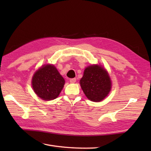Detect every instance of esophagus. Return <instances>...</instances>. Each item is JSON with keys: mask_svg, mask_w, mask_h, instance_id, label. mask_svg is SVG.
<instances>
[{"mask_svg": "<svg viewBox=\"0 0 151 151\" xmlns=\"http://www.w3.org/2000/svg\"><path fill=\"white\" fill-rule=\"evenodd\" d=\"M76 78H70V80H69V81H70V83H72V84H73V83H75V82H76Z\"/></svg>", "mask_w": 151, "mask_h": 151, "instance_id": "obj_1", "label": "esophagus"}]
</instances>
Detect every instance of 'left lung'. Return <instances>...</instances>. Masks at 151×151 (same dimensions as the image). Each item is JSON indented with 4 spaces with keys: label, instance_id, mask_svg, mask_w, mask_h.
Listing matches in <instances>:
<instances>
[{
    "label": "left lung",
    "instance_id": "8db88e82",
    "mask_svg": "<svg viewBox=\"0 0 151 151\" xmlns=\"http://www.w3.org/2000/svg\"><path fill=\"white\" fill-rule=\"evenodd\" d=\"M80 84L88 99L100 102L110 91L111 83L110 76L103 67L93 65L85 69Z\"/></svg>",
    "mask_w": 151,
    "mask_h": 151
}]
</instances>
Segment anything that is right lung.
Returning <instances> with one entry per match:
<instances>
[{
	"mask_svg": "<svg viewBox=\"0 0 151 151\" xmlns=\"http://www.w3.org/2000/svg\"><path fill=\"white\" fill-rule=\"evenodd\" d=\"M65 84V80L52 65H43L35 73L32 84L34 92L45 101L58 97Z\"/></svg>",
	"mask_w": 151,
	"mask_h": 151,
	"instance_id": "add662e5",
	"label": "right lung"
}]
</instances>
